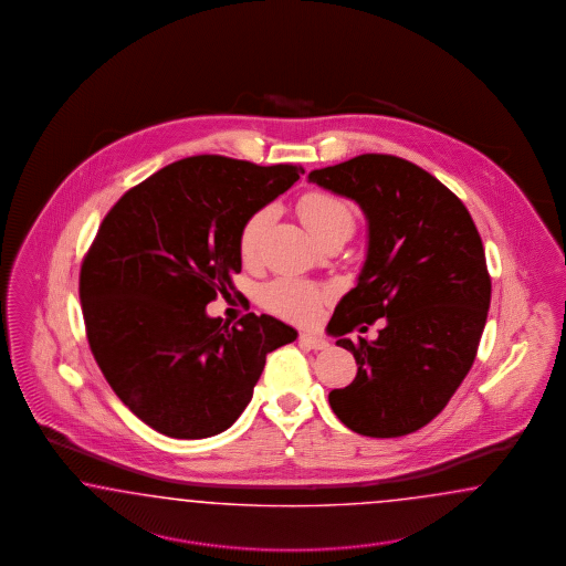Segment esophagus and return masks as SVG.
I'll return each mask as SVG.
<instances>
[{"instance_id": "34e87169", "label": "esophagus", "mask_w": 566, "mask_h": 566, "mask_svg": "<svg viewBox=\"0 0 566 566\" xmlns=\"http://www.w3.org/2000/svg\"><path fill=\"white\" fill-rule=\"evenodd\" d=\"M298 344L305 346V348H313V350H324V348H327V343L322 336L308 334V332H303V334L298 336Z\"/></svg>"}]
</instances>
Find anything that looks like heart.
Returning a JSON list of instances; mask_svg holds the SVG:
<instances>
[{
	"mask_svg": "<svg viewBox=\"0 0 566 566\" xmlns=\"http://www.w3.org/2000/svg\"><path fill=\"white\" fill-rule=\"evenodd\" d=\"M296 211L301 222L305 223L311 237L315 240L327 239L332 234L350 237L355 230V216L353 209L344 203L343 199L313 190L298 199ZM270 223V209L263 207L253 211L247 222L242 223L239 234V253L242 263L253 265L258 263L261 253L263 234ZM326 298V292L307 282H298L291 277H280L263 286L261 291V305L274 313L277 317H284L296 324H307L317 317L319 307Z\"/></svg>",
	"mask_w": 566,
	"mask_h": 566,
	"instance_id": "b5f03b06",
	"label": "heart"
}]
</instances>
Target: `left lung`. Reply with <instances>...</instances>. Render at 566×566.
I'll use <instances>...</instances> for the list:
<instances>
[{"label":"left lung","instance_id":"1","mask_svg":"<svg viewBox=\"0 0 566 566\" xmlns=\"http://www.w3.org/2000/svg\"><path fill=\"white\" fill-rule=\"evenodd\" d=\"M308 180L369 222L359 282L327 324L359 369L329 407L360 436H407L444 409L478 355L492 296L480 232L452 190L396 155H357ZM381 316L376 342L345 338Z\"/></svg>","mask_w":566,"mask_h":566}]
</instances>
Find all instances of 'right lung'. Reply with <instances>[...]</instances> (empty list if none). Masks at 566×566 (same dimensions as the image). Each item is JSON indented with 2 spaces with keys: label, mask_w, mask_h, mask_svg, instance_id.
Returning <instances> with one entry per match:
<instances>
[{
  "label": "right lung",
  "mask_w": 566,
  "mask_h": 566,
  "mask_svg": "<svg viewBox=\"0 0 566 566\" xmlns=\"http://www.w3.org/2000/svg\"><path fill=\"white\" fill-rule=\"evenodd\" d=\"M305 174L223 155H192L126 190L88 247L78 280L86 340L122 402L155 431L199 440L249 405L265 357L291 326L247 313L209 317L234 291L247 218Z\"/></svg>",
  "instance_id": "1"
}]
</instances>
